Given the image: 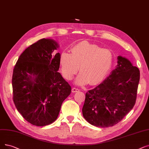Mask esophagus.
Wrapping results in <instances>:
<instances>
[{"instance_id":"obj_1","label":"esophagus","mask_w":149,"mask_h":149,"mask_svg":"<svg viewBox=\"0 0 149 149\" xmlns=\"http://www.w3.org/2000/svg\"><path fill=\"white\" fill-rule=\"evenodd\" d=\"M79 89H77V88H72V93H77V92H79Z\"/></svg>"}]
</instances>
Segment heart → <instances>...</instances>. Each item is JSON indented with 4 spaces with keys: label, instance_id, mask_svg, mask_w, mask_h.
Listing matches in <instances>:
<instances>
[{
    "label": "heart",
    "instance_id": "heart-1",
    "mask_svg": "<svg viewBox=\"0 0 149 149\" xmlns=\"http://www.w3.org/2000/svg\"><path fill=\"white\" fill-rule=\"evenodd\" d=\"M70 51L71 54L63 52L60 56L61 73L67 80H72L80 68L81 72L75 83L95 85L105 78L111 68L114 55L109 49L83 41L75 44Z\"/></svg>",
    "mask_w": 149,
    "mask_h": 149
}]
</instances>
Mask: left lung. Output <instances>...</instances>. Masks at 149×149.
Segmentation results:
<instances>
[{
  "mask_svg": "<svg viewBox=\"0 0 149 149\" xmlns=\"http://www.w3.org/2000/svg\"><path fill=\"white\" fill-rule=\"evenodd\" d=\"M139 79V69L119 56L117 66L111 74L86 93L82 109L84 118L99 127L117 124L135 104Z\"/></svg>",
  "mask_w": 149,
  "mask_h": 149,
  "instance_id": "1",
  "label": "left lung"
}]
</instances>
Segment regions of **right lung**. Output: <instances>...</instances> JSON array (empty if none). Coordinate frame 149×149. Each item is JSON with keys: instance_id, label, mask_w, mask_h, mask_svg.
<instances>
[{"instance_id": "obj_1", "label": "right lung", "mask_w": 149, "mask_h": 149, "mask_svg": "<svg viewBox=\"0 0 149 149\" xmlns=\"http://www.w3.org/2000/svg\"><path fill=\"white\" fill-rule=\"evenodd\" d=\"M58 44L41 39L25 49L18 58L12 77L13 102L17 111L30 124L45 126L58 116L71 86L58 70Z\"/></svg>"}]
</instances>
